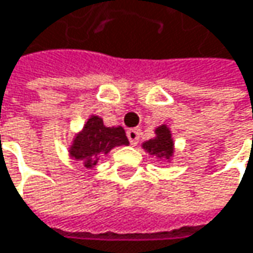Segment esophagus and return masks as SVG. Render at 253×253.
<instances>
[{
    "mask_svg": "<svg viewBox=\"0 0 253 253\" xmlns=\"http://www.w3.org/2000/svg\"><path fill=\"white\" fill-rule=\"evenodd\" d=\"M127 137H128V141L131 146H136L140 139V131L137 128H130V130H127Z\"/></svg>",
    "mask_w": 253,
    "mask_h": 253,
    "instance_id": "1",
    "label": "esophagus"
}]
</instances>
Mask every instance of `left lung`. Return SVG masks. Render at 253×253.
Here are the masks:
<instances>
[{"mask_svg": "<svg viewBox=\"0 0 253 253\" xmlns=\"http://www.w3.org/2000/svg\"><path fill=\"white\" fill-rule=\"evenodd\" d=\"M143 150L150 157L165 159L168 163L174 156V140L168 125H160L155 128V137L141 143Z\"/></svg>", "mask_w": 253, "mask_h": 253, "instance_id": "8db88e82", "label": "left lung"}]
</instances>
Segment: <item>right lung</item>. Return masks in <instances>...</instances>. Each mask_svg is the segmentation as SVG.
Wrapping results in <instances>:
<instances>
[{"label":"right lung","instance_id":"1","mask_svg":"<svg viewBox=\"0 0 253 253\" xmlns=\"http://www.w3.org/2000/svg\"><path fill=\"white\" fill-rule=\"evenodd\" d=\"M128 139L122 126L107 127L100 116L91 114L84 126L73 136L68 146L70 159L93 169L101 156H107L114 147L127 146Z\"/></svg>","mask_w":253,"mask_h":253}]
</instances>
